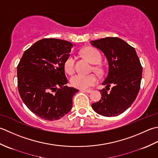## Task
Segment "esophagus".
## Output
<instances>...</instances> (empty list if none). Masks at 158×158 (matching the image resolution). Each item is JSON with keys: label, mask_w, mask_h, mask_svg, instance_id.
Masks as SVG:
<instances>
[{"label": "esophagus", "mask_w": 158, "mask_h": 158, "mask_svg": "<svg viewBox=\"0 0 158 158\" xmlns=\"http://www.w3.org/2000/svg\"><path fill=\"white\" fill-rule=\"evenodd\" d=\"M81 91H85V92H86V93H91V92L93 91V90H91V89H82Z\"/></svg>", "instance_id": "34e87169"}]
</instances>
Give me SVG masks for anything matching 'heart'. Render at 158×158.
Wrapping results in <instances>:
<instances>
[{
	"instance_id": "b5f03b06",
	"label": "heart",
	"mask_w": 158,
	"mask_h": 158,
	"mask_svg": "<svg viewBox=\"0 0 158 158\" xmlns=\"http://www.w3.org/2000/svg\"><path fill=\"white\" fill-rule=\"evenodd\" d=\"M82 55L93 64H98L102 60V55L99 51L93 47H86L81 50ZM64 69L68 74H72L74 72V59L72 56H69L64 62ZM72 85L78 89H87L95 85L98 82V78L93 73L82 74L77 73L70 79Z\"/></svg>"
}]
</instances>
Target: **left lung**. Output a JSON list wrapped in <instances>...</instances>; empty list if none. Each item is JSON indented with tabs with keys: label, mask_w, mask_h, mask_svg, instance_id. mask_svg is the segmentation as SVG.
<instances>
[{
	"label": "left lung",
	"mask_w": 158,
	"mask_h": 158,
	"mask_svg": "<svg viewBox=\"0 0 158 158\" xmlns=\"http://www.w3.org/2000/svg\"><path fill=\"white\" fill-rule=\"evenodd\" d=\"M93 46L104 53L108 63V73L99 90L100 100L92 104L98 114L116 117L130 107L140 87L143 67L134 48L118 37L91 41Z\"/></svg>",
	"instance_id": "obj_1"
}]
</instances>
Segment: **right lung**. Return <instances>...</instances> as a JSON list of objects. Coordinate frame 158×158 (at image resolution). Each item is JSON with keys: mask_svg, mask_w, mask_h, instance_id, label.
Masks as SVG:
<instances>
[{"mask_svg": "<svg viewBox=\"0 0 158 158\" xmlns=\"http://www.w3.org/2000/svg\"><path fill=\"white\" fill-rule=\"evenodd\" d=\"M73 47L67 41L43 39L25 51L17 67L22 101L43 119H60L72 108V98L78 90L66 85L64 62Z\"/></svg>", "mask_w": 158, "mask_h": 158, "instance_id": "right-lung-1", "label": "right lung"}]
</instances>
